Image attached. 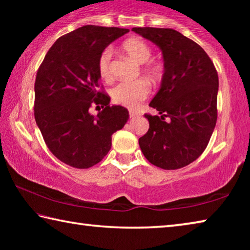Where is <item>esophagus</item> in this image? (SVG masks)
Listing matches in <instances>:
<instances>
[{
  "mask_svg": "<svg viewBox=\"0 0 250 250\" xmlns=\"http://www.w3.org/2000/svg\"><path fill=\"white\" fill-rule=\"evenodd\" d=\"M129 116H130V118H135V117L139 116V113L135 112V111H132V110H130V111H129Z\"/></svg>",
  "mask_w": 250,
  "mask_h": 250,
  "instance_id": "obj_1",
  "label": "esophagus"
}]
</instances>
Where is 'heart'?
<instances>
[{"label": "heart", "mask_w": 250, "mask_h": 250, "mask_svg": "<svg viewBox=\"0 0 250 250\" xmlns=\"http://www.w3.org/2000/svg\"><path fill=\"white\" fill-rule=\"evenodd\" d=\"M122 49L133 58L139 64H145L152 57V48L150 45L141 39L132 37L126 40L122 44ZM111 57L112 52L110 48H105L98 59V71L100 77L105 82L112 79L111 73ZM143 71L147 75L151 80L156 82L161 78L163 71V66L159 62H150L145 66ZM151 88L147 82L143 79L134 80V82H122L119 83L111 89L112 101L116 104L124 107L135 109L138 108L142 101H145L150 95Z\"/></svg>", "instance_id": "heart-1"}]
</instances>
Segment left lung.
I'll use <instances>...</instances> for the list:
<instances>
[{
  "label": "left lung",
  "instance_id": "left-lung-1",
  "mask_svg": "<svg viewBox=\"0 0 250 250\" xmlns=\"http://www.w3.org/2000/svg\"><path fill=\"white\" fill-rule=\"evenodd\" d=\"M132 31L158 45L164 59L161 88L149 104L161 116L146 113L150 126L139 145L151 164L177 170L204 152L216 125L217 71L205 50L175 29Z\"/></svg>",
  "mask_w": 250,
  "mask_h": 250
}]
</instances>
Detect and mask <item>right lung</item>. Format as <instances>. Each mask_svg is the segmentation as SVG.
Listing matches in <instances>:
<instances>
[{
    "label": "right lung",
    "mask_w": 250,
    "mask_h": 250,
    "mask_svg": "<svg viewBox=\"0 0 250 250\" xmlns=\"http://www.w3.org/2000/svg\"><path fill=\"white\" fill-rule=\"evenodd\" d=\"M128 32L84 25L59 37L37 70L36 124L49 151L67 166L88 168L99 163L111 149L112 134L129 119L128 109L109 105L98 71L101 53ZM92 105L103 108L96 117L89 113Z\"/></svg>",
    "instance_id": "add662e5"
}]
</instances>
